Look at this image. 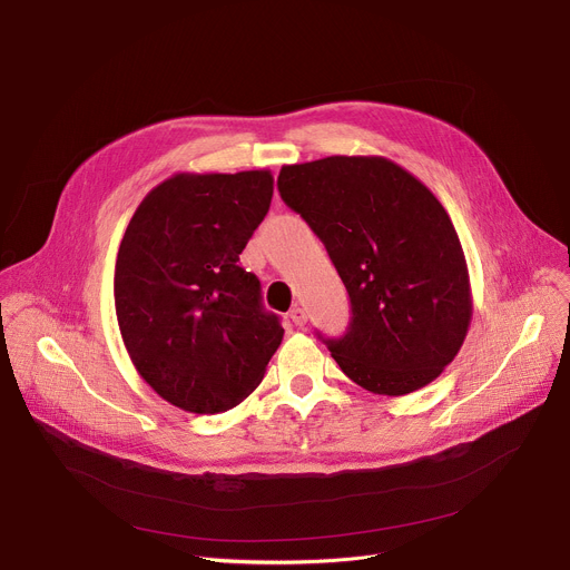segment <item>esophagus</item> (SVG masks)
<instances>
[{"mask_svg":"<svg viewBox=\"0 0 570 570\" xmlns=\"http://www.w3.org/2000/svg\"><path fill=\"white\" fill-rule=\"evenodd\" d=\"M288 318H291L297 327H305V325H307V314H305V309L297 307V305L288 312Z\"/></svg>","mask_w":570,"mask_h":570,"instance_id":"1","label":"esophagus"}]
</instances>
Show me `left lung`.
<instances>
[{"label": "left lung", "instance_id": "obj_1", "mask_svg": "<svg viewBox=\"0 0 570 570\" xmlns=\"http://www.w3.org/2000/svg\"><path fill=\"white\" fill-rule=\"evenodd\" d=\"M277 187L348 291L346 334H318L341 371L385 396L433 383L459 355L472 318L465 254L435 195L375 156L286 165Z\"/></svg>", "mask_w": 570, "mask_h": 570}]
</instances>
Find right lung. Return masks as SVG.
I'll return each mask as SVG.
<instances>
[{"mask_svg":"<svg viewBox=\"0 0 570 570\" xmlns=\"http://www.w3.org/2000/svg\"><path fill=\"white\" fill-rule=\"evenodd\" d=\"M273 174H176L150 189L124 234L114 305L128 355L171 405L217 414L263 381L282 344L240 254L268 215Z\"/></svg>","mask_w":570,"mask_h":570,"instance_id":"1","label":"right lung"}]
</instances>
